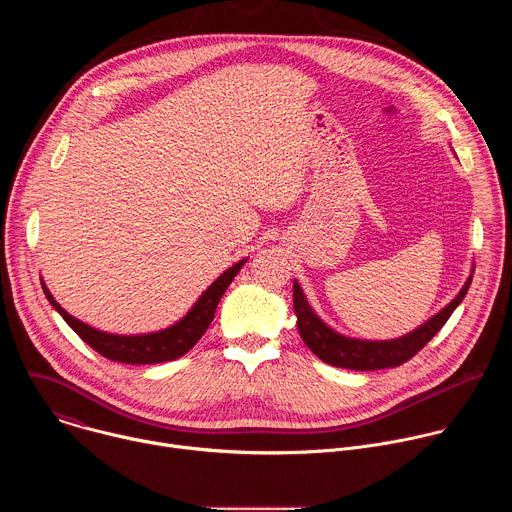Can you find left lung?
Listing matches in <instances>:
<instances>
[{
  "instance_id": "left-lung-1",
  "label": "left lung",
  "mask_w": 512,
  "mask_h": 512,
  "mask_svg": "<svg viewBox=\"0 0 512 512\" xmlns=\"http://www.w3.org/2000/svg\"><path fill=\"white\" fill-rule=\"evenodd\" d=\"M470 283L472 275L460 289V294L442 312H437L417 330L395 340H356L334 332L314 314L298 281H294V312L298 316V330L306 346L320 360L332 364V367L350 371L393 369L413 358L437 332L442 330V326L466 298Z\"/></svg>"
}]
</instances>
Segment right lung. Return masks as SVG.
Listing matches in <instances>:
<instances>
[{"label": "right lung", "mask_w": 512, "mask_h": 512, "mask_svg": "<svg viewBox=\"0 0 512 512\" xmlns=\"http://www.w3.org/2000/svg\"><path fill=\"white\" fill-rule=\"evenodd\" d=\"M245 261L247 259H241L239 263H235L221 277H218L180 322L152 334L123 336V334H109V332L91 328L89 324L72 318L64 308H60V304L52 298V294L44 283H42V289L46 294V300L64 318V322L75 330L93 350H97L105 358L115 362H125V364H156V362L180 358L202 338V334L206 332V328L214 318L218 302H221L227 287L231 285L235 275L241 271Z\"/></svg>", "instance_id": "obj_1"}]
</instances>
